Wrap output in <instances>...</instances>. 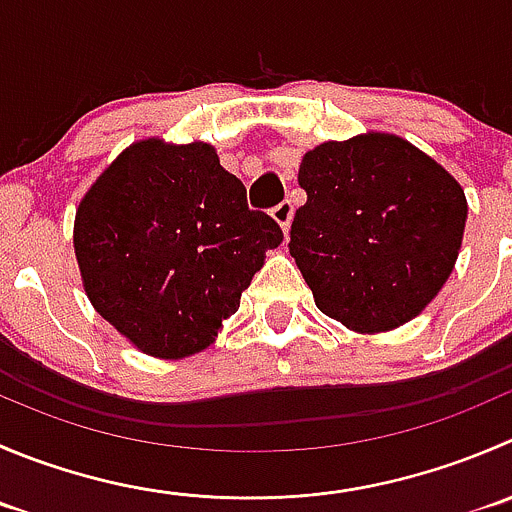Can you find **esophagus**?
Returning <instances> with one entry per match:
<instances>
[{
    "label": "esophagus",
    "instance_id": "1",
    "mask_svg": "<svg viewBox=\"0 0 512 512\" xmlns=\"http://www.w3.org/2000/svg\"><path fill=\"white\" fill-rule=\"evenodd\" d=\"M272 220L282 227V232H290V222H292V202L290 200H282L280 205L272 207Z\"/></svg>",
    "mask_w": 512,
    "mask_h": 512
}]
</instances>
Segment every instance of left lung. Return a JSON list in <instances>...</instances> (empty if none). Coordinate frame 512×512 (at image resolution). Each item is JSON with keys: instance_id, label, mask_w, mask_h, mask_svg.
<instances>
[{"instance_id": "left-lung-1", "label": "left lung", "mask_w": 512, "mask_h": 512, "mask_svg": "<svg viewBox=\"0 0 512 512\" xmlns=\"http://www.w3.org/2000/svg\"><path fill=\"white\" fill-rule=\"evenodd\" d=\"M290 255L317 310L375 335L418 317L443 290L463 245L468 200L443 165L388 132L305 152Z\"/></svg>"}]
</instances>
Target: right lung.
<instances>
[{
	"label": "right lung",
	"mask_w": 512,
	"mask_h": 512,
	"mask_svg": "<svg viewBox=\"0 0 512 512\" xmlns=\"http://www.w3.org/2000/svg\"><path fill=\"white\" fill-rule=\"evenodd\" d=\"M280 242V225L247 207L245 185L207 142H135L92 182L74 217L92 307L162 360L210 347Z\"/></svg>",
	"instance_id": "obj_1"
}]
</instances>
